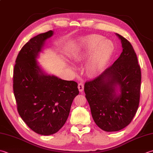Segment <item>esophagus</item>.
I'll list each match as a JSON object with an SVG mask.
<instances>
[{
  "label": "esophagus",
  "mask_w": 153,
  "mask_h": 153,
  "mask_svg": "<svg viewBox=\"0 0 153 153\" xmlns=\"http://www.w3.org/2000/svg\"><path fill=\"white\" fill-rule=\"evenodd\" d=\"M83 88H84V85L82 82H80L78 84V89L80 92H82L83 91Z\"/></svg>",
  "instance_id": "1"
}]
</instances>
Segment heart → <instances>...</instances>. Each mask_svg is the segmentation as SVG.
<instances>
[{
	"instance_id": "1",
	"label": "heart",
	"mask_w": 153,
	"mask_h": 153,
	"mask_svg": "<svg viewBox=\"0 0 153 153\" xmlns=\"http://www.w3.org/2000/svg\"><path fill=\"white\" fill-rule=\"evenodd\" d=\"M114 44L100 35L91 34L81 38L71 50L70 57L74 62H81L89 57L86 64V72L94 76L101 70L111 56Z\"/></svg>"
}]
</instances>
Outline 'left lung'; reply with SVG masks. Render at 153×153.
<instances>
[{
    "label": "left lung",
    "mask_w": 153,
    "mask_h": 153,
    "mask_svg": "<svg viewBox=\"0 0 153 153\" xmlns=\"http://www.w3.org/2000/svg\"><path fill=\"white\" fill-rule=\"evenodd\" d=\"M123 48L119 58L96 78L85 82L92 117L107 132L120 131L133 120L140 100L141 71L132 45L116 34Z\"/></svg>",
    "instance_id": "obj_1"
}]
</instances>
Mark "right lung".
Returning <instances> with one entry per match:
<instances>
[{
    "instance_id": "obj_1",
    "label": "right lung",
    "mask_w": 153,
    "mask_h": 153,
    "mask_svg": "<svg viewBox=\"0 0 153 153\" xmlns=\"http://www.w3.org/2000/svg\"><path fill=\"white\" fill-rule=\"evenodd\" d=\"M52 30L31 38L18 54L14 68L13 91L17 109L30 128L50 135L64 126L75 97L77 83L48 75L37 62Z\"/></svg>"
}]
</instances>
